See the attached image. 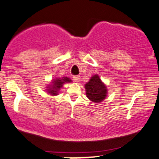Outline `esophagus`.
Instances as JSON below:
<instances>
[{
	"mask_svg": "<svg viewBox=\"0 0 159 159\" xmlns=\"http://www.w3.org/2000/svg\"><path fill=\"white\" fill-rule=\"evenodd\" d=\"M73 80H74L75 82H79L81 81V76L80 75H75L73 77Z\"/></svg>",
	"mask_w": 159,
	"mask_h": 159,
	"instance_id": "obj_1",
	"label": "esophagus"
}]
</instances>
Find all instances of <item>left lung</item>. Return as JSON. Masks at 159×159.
<instances>
[{"instance_id":"left-lung-1","label":"left lung","mask_w":159,"mask_h":159,"mask_svg":"<svg viewBox=\"0 0 159 159\" xmlns=\"http://www.w3.org/2000/svg\"><path fill=\"white\" fill-rule=\"evenodd\" d=\"M87 97L93 102H101L106 98L108 89L97 74L93 75L84 84Z\"/></svg>"}]
</instances>
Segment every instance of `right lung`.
Segmentation results:
<instances>
[{
	"label": "right lung",
	"instance_id": "1",
	"mask_svg": "<svg viewBox=\"0 0 159 159\" xmlns=\"http://www.w3.org/2000/svg\"><path fill=\"white\" fill-rule=\"evenodd\" d=\"M71 80L68 77H62V78H59V77H54L51 80L50 83L46 87V92L50 96H57L59 92L60 91L61 88L66 83L71 82Z\"/></svg>",
	"mask_w": 159,
	"mask_h": 159
}]
</instances>
